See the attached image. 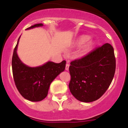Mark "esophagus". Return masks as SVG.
Wrapping results in <instances>:
<instances>
[{
  "label": "esophagus",
  "mask_w": 128,
  "mask_h": 128,
  "mask_svg": "<svg viewBox=\"0 0 128 128\" xmlns=\"http://www.w3.org/2000/svg\"><path fill=\"white\" fill-rule=\"evenodd\" d=\"M68 63V62H67V63H66V66H65V69H66V70H68V69H69L70 64Z\"/></svg>",
  "instance_id": "1"
}]
</instances>
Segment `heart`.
Returning a JSON list of instances; mask_svg holds the SVG:
<instances>
[{
    "label": "heart",
    "mask_w": 128,
    "mask_h": 128,
    "mask_svg": "<svg viewBox=\"0 0 128 128\" xmlns=\"http://www.w3.org/2000/svg\"><path fill=\"white\" fill-rule=\"evenodd\" d=\"M89 40H90V38H89L88 36H81L80 39L78 40L77 44H78V46H84V45H85V44L89 41ZM92 44H90L88 46L87 48H90V47H92Z\"/></svg>",
    "instance_id": "obj_1"
}]
</instances>
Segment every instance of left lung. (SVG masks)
Segmentation results:
<instances>
[{
	"label": "left lung",
	"instance_id": "1",
	"mask_svg": "<svg viewBox=\"0 0 128 128\" xmlns=\"http://www.w3.org/2000/svg\"><path fill=\"white\" fill-rule=\"evenodd\" d=\"M115 68L114 47L108 43L72 61L69 66L68 84L71 94L82 102L98 100L109 88Z\"/></svg>",
	"mask_w": 128,
	"mask_h": 128
}]
</instances>
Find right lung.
<instances>
[{"mask_svg": "<svg viewBox=\"0 0 128 128\" xmlns=\"http://www.w3.org/2000/svg\"><path fill=\"white\" fill-rule=\"evenodd\" d=\"M37 24L27 29L42 26ZM14 48L12 57V71L14 83L23 98L30 101H40L47 97L52 81L64 71L66 61L60 63L48 62L42 66L29 67L20 60L16 53L18 44Z\"/></svg>", "mask_w": 128, "mask_h": 128, "instance_id": "obj_1", "label": "right lung"}]
</instances>
